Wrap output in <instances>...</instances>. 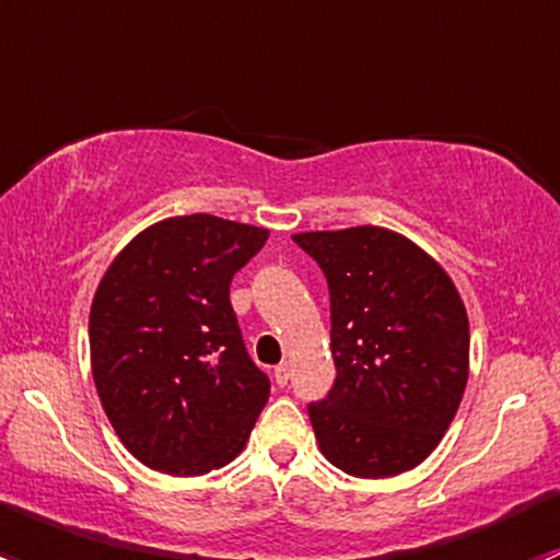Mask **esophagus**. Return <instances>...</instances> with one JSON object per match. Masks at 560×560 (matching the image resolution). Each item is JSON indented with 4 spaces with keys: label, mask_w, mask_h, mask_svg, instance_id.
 <instances>
[{
    "label": "esophagus",
    "mask_w": 560,
    "mask_h": 560,
    "mask_svg": "<svg viewBox=\"0 0 560 560\" xmlns=\"http://www.w3.org/2000/svg\"><path fill=\"white\" fill-rule=\"evenodd\" d=\"M273 380H276V385H279V387H284L287 382H290V365H287V363L276 365V371H273Z\"/></svg>",
    "instance_id": "1"
}]
</instances>
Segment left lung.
Wrapping results in <instances>:
<instances>
[{
  "mask_svg": "<svg viewBox=\"0 0 560 560\" xmlns=\"http://www.w3.org/2000/svg\"><path fill=\"white\" fill-rule=\"evenodd\" d=\"M330 290L336 385L308 406L322 455L360 479L420 466L468 382V314L447 270L374 224L292 235Z\"/></svg>",
  "mask_w": 560,
  "mask_h": 560,
  "instance_id": "left-lung-1",
  "label": "left lung"
}]
</instances>
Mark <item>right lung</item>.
Returning <instances> with one entry per match:
<instances>
[{
	"label": "right lung",
	"instance_id": "add662e5",
	"mask_svg": "<svg viewBox=\"0 0 560 560\" xmlns=\"http://www.w3.org/2000/svg\"><path fill=\"white\" fill-rule=\"evenodd\" d=\"M268 230L171 217L107 265L89 314L92 376L113 431L143 466L200 477L246 447L270 382L246 354L230 281Z\"/></svg>",
	"mask_w": 560,
	"mask_h": 560
}]
</instances>
